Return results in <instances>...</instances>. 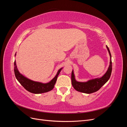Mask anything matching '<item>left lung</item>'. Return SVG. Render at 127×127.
Returning a JSON list of instances; mask_svg holds the SVG:
<instances>
[{
  "label": "left lung",
  "mask_w": 127,
  "mask_h": 127,
  "mask_svg": "<svg viewBox=\"0 0 127 127\" xmlns=\"http://www.w3.org/2000/svg\"><path fill=\"white\" fill-rule=\"evenodd\" d=\"M106 47L110 57V64L107 70L101 77L88 80L85 82H79L76 80L74 71L72 70L71 72V84L73 87L76 91L84 93L91 94L99 90L108 81L112 72V60L110 50L107 45Z\"/></svg>",
  "instance_id": "1"
}]
</instances>
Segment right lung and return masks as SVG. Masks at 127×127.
<instances>
[{"label":"right lung","instance_id":"1","mask_svg":"<svg viewBox=\"0 0 127 127\" xmlns=\"http://www.w3.org/2000/svg\"><path fill=\"white\" fill-rule=\"evenodd\" d=\"M15 56H16V54ZM62 69L63 68H61L58 71L56 75L51 81L47 83H42L33 81L21 74L17 68L16 61L15 60L14 62V73L17 80L24 87L25 90L34 94L43 93L51 91L54 88L58 76Z\"/></svg>","mask_w":127,"mask_h":127}]
</instances>
